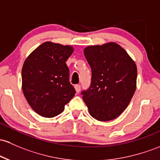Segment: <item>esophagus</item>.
I'll return each instance as SVG.
<instances>
[{
    "mask_svg": "<svg viewBox=\"0 0 160 160\" xmlns=\"http://www.w3.org/2000/svg\"><path fill=\"white\" fill-rule=\"evenodd\" d=\"M74 88H75V90H76V92H79L80 91V89H81V87H80V85L77 84V85L74 86Z\"/></svg>",
    "mask_w": 160,
    "mask_h": 160,
    "instance_id": "obj_1",
    "label": "esophagus"
}]
</instances>
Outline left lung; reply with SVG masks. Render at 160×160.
<instances>
[{"instance_id":"8db88e82","label":"left lung","mask_w":160,"mask_h":160,"mask_svg":"<svg viewBox=\"0 0 160 160\" xmlns=\"http://www.w3.org/2000/svg\"><path fill=\"white\" fill-rule=\"evenodd\" d=\"M83 52L92 70L90 87L81 92L84 102L95 119L113 120L125 110L136 90V64L115 42L91 45Z\"/></svg>"}]
</instances>
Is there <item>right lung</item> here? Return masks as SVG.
<instances>
[{
    "label": "right lung",
    "mask_w": 160,
    "mask_h": 160,
    "mask_svg": "<svg viewBox=\"0 0 160 160\" xmlns=\"http://www.w3.org/2000/svg\"><path fill=\"white\" fill-rule=\"evenodd\" d=\"M73 52L71 45L45 42L24 61L22 92L31 108L41 116H57L76 93L66 64Z\"/></svg>",
    "instance_id": "add662e5"
}]
</instances>
